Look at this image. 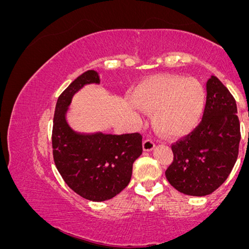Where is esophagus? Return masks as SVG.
Wrapping results in <instances>:
<instances>
[{
    "mask_svg": "<svg viewBox=\"0 0 249 249\" xmlns=\"http://www.w3.org/2000/svg\"><path fill=\"white\" fill-rule=\"evenodd\" d=\"M153 148H155V142H153L152 140L146 139L143 141V150H144V151H151Z\"/></svg>",
    "mask_w": 249,
    "mask_h": 249,
    "instance_id": "esophagus-1",
    "label": "esophagus"
}]
</instances>
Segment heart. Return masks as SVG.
I'll use <instances>...</instances> for the list:
<instances>
[{
    "label": "heart",
    "instance_id": "b5f03b06",
    "mask_svg": "<svg viewBox=\"0 0 249 249\" xmlns=\"http://www.w3.org/2000/svg\"><path fill=\"white\" fill-rule=\"evenodd\" d=\"M140 109L152 114L160 134L184 136L197 127L205 109L204 87L195 78L162 74L149 78L133 92Z\"/></svg>",
    "mask_w": 249,
    "mask_h": 249
}]
</instances>
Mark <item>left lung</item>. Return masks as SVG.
I'll use <instances>...</instances> for the list:
<instances>
[{
	"instance_id": "obj_1",
	"label": "left lung",
	"mask_w": 249,
	"mask_h": 249,
	"mask_svg": "<svg viewBox=\"0 0 249 249\" xmlns=\"http://www.w3.org/2000/svg\"><path fill=\"white\" fill-rule=\"evenodd\" d=\"M201 123L171 144L174 160L166 178L180 193L205 196L225 183L238 158L240 124L236 100L216 78L206 83Z\"/></svg>"
}]
</instances>
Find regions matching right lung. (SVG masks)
I'll use <instances>...</instances> for the list:
<instances>
[{
  "mask_svg": "<svg viewBox=\"0 0 249 249\" xmlns=\"http://www.w3.org/2000/svg\"><path fill=\"white\" fill-rule=\"evenodd\" d=\"M99 82L98 73L89 70L63 91L56 103L52 133L58 173L73 192L93 202L121 193L131 180L133 162L142 155L140 133L83 134L70 127L65 115L72 97L83 86Z\"/></svg>",
  "mask_w": 249,
  "mask_h": 249,
  "instance_id": "right-lung-1",
  "label": "right lung"
}]
</instances>
